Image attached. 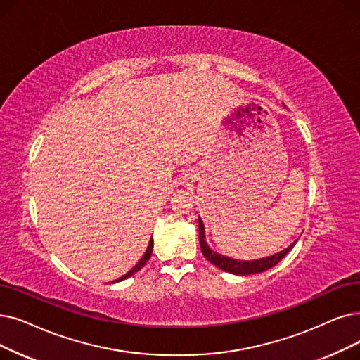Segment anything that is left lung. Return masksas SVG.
<instances>
[{"mask_svg": "<svg viewBox=\"0 0 360 360\" xmlns=\"http://www.w3.org/2000/svg\"><path fill=\"white\" fill-rule=\"evenodd\" d=\"M198 237H200L201 253L205 255V257L210 263H213L214 266H217L219 269L233 274V275H252V274L268 271V269L274 268L275 264H278L281 259L285 257V255L295 244V243H292L290 247H287L285 250H283V252H279L274 256L262 257L257 260H236V259H231V257H226V256H222V255L213 252V250L207 245L206 236H205V225H202V221L200 217H198Z\"/></svg>", "mask_w": 360, "mask_h": 360, "instance_id": "obj_1", "label": "left lung"}]
</instances>
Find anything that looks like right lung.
<instances>
[{
    "label": "right lung",
    "mask_w": 360,
    "mask_h": 360,
    "mask_svg": "<svg viewBox=\"0 0 360 360\" xmlns=\"http://www.w3.org/2000/svg\"><path fill=\"white\" fill-rule=\"evenodd\" d=\"M153 238L150 240V243H148V247H147V250H146V253H144V256L139 259V262L135 264V266L128 272V274H124L123 276H120L119 279H116V281H113V283H117V281H123V279H127V278H129V276H132L135 272H138L139 269H141L144 264L148 262V259L151 257V253H153Z\"/></svg>",
    "instance_id": "right-lung-1"
}]
</instances>
